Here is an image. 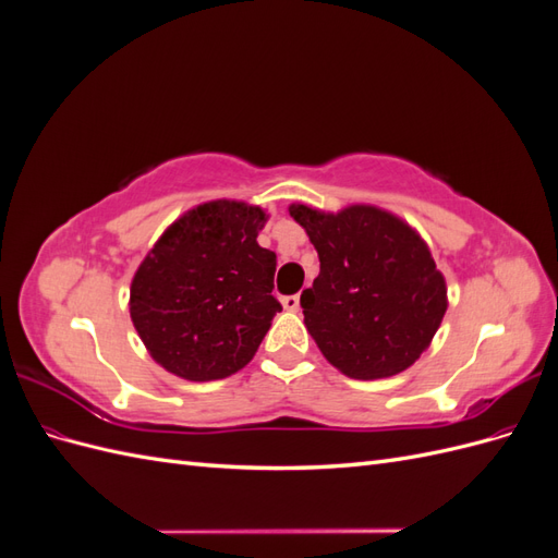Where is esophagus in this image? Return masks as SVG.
Segmentation results:
<instances>
[{
	"label": "esophagus",
	"mask_w": 558,
	"mask_h": 558,
	"mask_svg": "<svg viewBox=\"0 0 558 558\" xmlns=\"http://www.w3.org/2000/svg\"><path fill=\"white\" fill-rule=\"evenodd\" d=\"M281 305H283V310H289V312H300V295L281 298Z\"/></svg>",
	"instance_id": "1"
}]
</instances>
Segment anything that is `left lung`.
I'll use <instances>...</instances> for the list:
<instances>
[{
  "label": "left lung",
  "instance_id": "obj_1",
  "mask_svg": "<svg viewBox=\"0 0 558 558\" xmlns=\"http://www.w3.org/2000/svg\"><path fill=\"white\" fill-rule=\"evenodd\" d=\"M289 211L320 260L300 305L326 361L365 381L414 365L447 312L445 277L421 234L373 205L332 214L295 202Z\"/></svg>",
  "mask_w": 558,
  "mask_h": 558
}]
</instances>
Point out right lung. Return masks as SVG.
I'll list each match as a JSON object with an SVG mask.
<instances>
[{
	"mask_svg": "<svg viewBox=\"0 0 558 558\" xmlns=\"http://www.w3.org/2000/svg\"><path fill=\"white\" fill-rule=\"evenodd\" d=\"M267 218L246 202H205L181 214L140 263L130 318L167 373L223 379L256 356L281 312L277 253L258 244Z\"/></svg>",
	"mask_w": 558,
	"mask_h": 558,
	"instance_id": "right-lung-1",
	"label": "right lung"
}]
</instances>
